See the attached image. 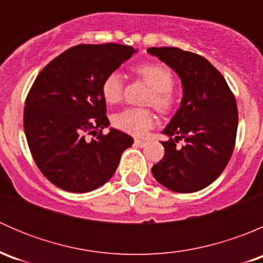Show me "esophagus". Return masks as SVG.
<instances>
[{"label": "esophagus", "instance_id": "1", "mask_svg": "<svg viewBox=\"0 0 263 263\" xmlns=\"http://www.w3.org/2000/svg\"><path fill=\"white\" fill-rule=\"evenodd\" d=\"M135 145H136V146H139V147H144L145 145H146V141H145V140L136 139V140H135Z\"/></svg>", "mask_w": 263, "mask_h": 263}]
</instances>
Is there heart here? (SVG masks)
<instances>
[{
  "label": "heart",
  "instance_id": "b5f03b06",
  "mask_svg": "<svg viewBox=\"0 0 263 263\" xmlns=\"http://www.w3.org/2000/svg\"><path fill=\"white\" fill-rule=\"evenodd\" d=\"M136 72L146 81L153 89V95L148 103L160 112H166L173 104L172 89L174 80L168 68L160 65H142L136 68ZM102 95L108 104L121 102L123 95V78L119 72H110L102 84ZM154 117L150 110L127 108L113 117V124L121 131L134 136H141L153 126Z\"/></svg>",
  "mask_w": 263,
  "mask_h": 263
}]
</instances>
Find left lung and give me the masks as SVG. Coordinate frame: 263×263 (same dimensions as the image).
<instances>
[{"label": "left lung", "instance_id": "left-lung-1", "mask_svg": "<svg viewBox=\"0 0 263 263\" xmlns=\"http://www.w3.org/2000/svg\"><path fill=\"white\" fill-rule=\"evenodd\" d=\"M147 53L172 68L182 82L178 110L161 134L164 156L151 168L168 190L191 193L211 184L229 163L238 128L237 102L221 73L206 58L174 47H151ZM175 137L171 139V136ZM185 144L177 148L175 142Z\"/></svg>", "mask_w": 263, "mask_h": 263}]
</instances>
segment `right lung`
Returning a JSON list of instances; mask_svg holds the SVG:
<instances>
[{
    "label": "right lung",
    "instance_id": "obj_1",
    "mask_svg": "<svg viewBox=\"0 0 263 263\" xmlns=\"http://www.w3.org/2000/svg\"><path fill=\"white\" fill-rule=\"evenodd\" d=\"M137 49L122 44H80L49 62L34 81L24 129L39 171L61 190L85 193L107 183L134 139L109 126L102 84ZM87 134L98 135L89 140Z\"/></svg>",
    "mask_w": 263,
    "mask_h": 263
}]
</instances>
